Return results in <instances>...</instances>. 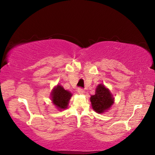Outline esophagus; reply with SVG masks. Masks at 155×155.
<instances>
[{"mask_svg": "<svg viewBox=\"0 0 155 155\" xmlns=\"http://www.w3.org/2000/svg\"><path fill=\"white\" fill-rule=\"evenodd\" d=\"M78 92L80 94H83L84 93V91L83 89H81V88H78Z\"/></svg>", "mask_w": 155, "mask_h": 155, "instance_id": "1", "label": "esophagus"}]
</instances>
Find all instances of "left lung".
<instances>
[{
    "label": "left lung",
    "mask_w": 155,
    "mask_h": 155,
    "mask_svg": "<svg viewBox=\"0 0 155 155\" xmlns=\"http://www.w3.org/2000/svg\"><path fill=\"white\" fill-rule=\"evenodd\" d=\"M92 108L98 114H104L110 109L114 104V97L109 89L104 84H99L97 86L95 94L90 97Z\"/></svg>",
    "instance_id": "obj_1"
}]
</instances>
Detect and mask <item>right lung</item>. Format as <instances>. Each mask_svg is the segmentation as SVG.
<instances>
[{
  "label": "right lung",
  "instance_id": "1",
  "mask_svg": "<svg viewBox=\"0 0 155 155\" xmlns=\"http://www.w3.org/2000/svg\"><path fill=\"white\" fill-rule=\"evenodd\" d=\"M73 94L68 90H65L61 84L55 86L51 92V100L59 111L67 109L70 99Z\"/></svg>",
  "mask_w": 155,
  "mask_h": 155
}]
</instances>
